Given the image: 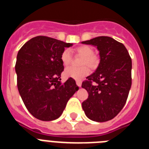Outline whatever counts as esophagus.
Segmentation results:
<instances>
[{
	"instance_id": "34e87169",
	"label": "esophagus",
	"mask_w": 149,
	"mask_h": 149,
	"mask_svg": "<svg viewBox=\"0 0 149 149\" xmlns=\"http://www.w3.org/2000/svg\"><path fill=\"white\" fill-rule=\"evenodd\" d=\"M76 84H77V85L79 87H81L82 82H81V81H80V80H77V81H76Z\"/></svg>"
}]
</instances>
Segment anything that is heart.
<instances>
[{
  "instance_id": "obj_1",
  "label": "heart",
  "mask_w": 149,
  "mask_h": 149,
  "mask_svg": "<svg viewBox=\"0 0 149 149\" xmlns=\"http://www.w3.org/2000/svg\"><path fill=\"white\" fill-rule=\"evenodd\" d=\"M74 51L77 54L83 56L81 59V65L83 66L74 67L71 66L67 68L64 72V74L67 77H72L74 79H82L83 77H86L89 73V69L88 67L84 66V65H87L92 69H95L97 68L99 60L98 57L94 54V50L92 47L89 45H81L79 46L74 49ZM61 61L63 65L67 66L70 64L72 61V54L69 50H65L61 54Z\"/></svg>"
}]
</instances>
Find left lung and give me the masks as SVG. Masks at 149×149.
Returning a JSON list of instances; mask_svg holds the SVG:
<instances>
[{
    "mask_svg": "<svg viewBox=\"0 0 149 149\" xmlns=\"http://www.w3.org/2000/svg\"><path fill=\"white\" fill-rule=\"evenodd\" d=\"M82 43L96 46L100 55L95 72L82 83L89 94L82 103L83 110L95 122L111 120L125 106L131 89V56L122 43L109 36H98Z\"/></svg>",
    "mask_w": 149,
    "mask_h": 149,
    "instance_id": "left-lung-1",
    "label": "left lung"
}]
</instances>
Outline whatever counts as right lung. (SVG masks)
Masks as SVG:
<instances>
[{
    "mask_svg": "<svg viewBox=\"0 0 149 149\" xmlns=\"http://www.w3.org/2000/svg\"><path fill=\"white\" fill-rule=\"evenodd\" d=\"M72 44L38 36L22 46L17 55V86L24 104L35 118L52 121L61 116L69 98L78 90L75 81L60 82L64 66L61 54Z\"/></svg>",
    "mask_w": 149,
    "mask_h": 149,
    "instance_id": "1",
    "label": "right lung"
}]
</instances>
